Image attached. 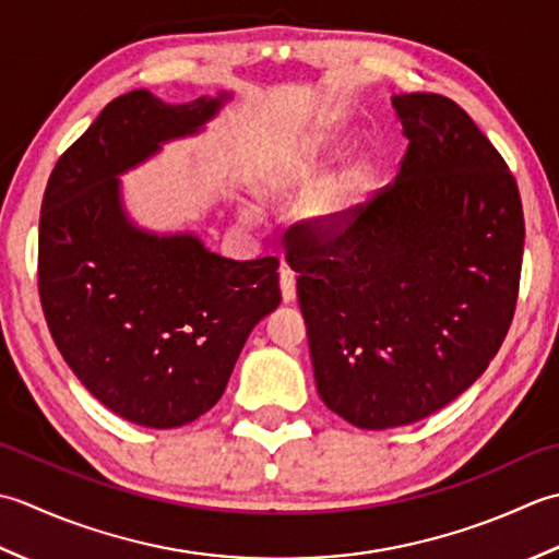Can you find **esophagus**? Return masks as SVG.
I'll return each mask as SVG.
<instances>
[{"label":"esophagus","instance_id":"obj_1","mask_svg":"<svg viewBox=\"0 0 559 559\" xmlns=\"http://www.w3.org/2000/svg\"><path fill=\"white\" fill-rule=\"evenodd\" d=\"M280 289H282L284 304H292L296 299V275L289 267L280 270Z\"/></svg>","mask_w":559,"mask_h":559}]
</instances>
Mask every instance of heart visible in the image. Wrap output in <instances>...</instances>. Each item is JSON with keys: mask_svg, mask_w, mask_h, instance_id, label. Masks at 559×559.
Returning <instances> with one entry per match:
<instances>
[{"mask_svg": "<svg viewBox=\"0 0 559 559\" xmlns=\"http://www.w3.org/2000/svg\"><path fill=\"white\" fill-rule=\"evenodd\" d=\"M330 158L333 156L328 152V142L323 136H316V140L304 142L299 150L282 164L277 174H272L267 178L265 186L267 190L275 192L309 188L323 176ZM371 166L367 162H352L349 166L340 170L328 186L318 190L309 200V204H306V219L313 226V231L330 236L345 229L352 214L359 210L361 200L367 198V192L371 188ZM238 214H241L243 219H253L255 210L250 207V204L241 202L238 204Z\"/></svg>", "mask_w": 559, "mask_h": 559, "instance_id": "1", "label": "heart"}]
</instances>
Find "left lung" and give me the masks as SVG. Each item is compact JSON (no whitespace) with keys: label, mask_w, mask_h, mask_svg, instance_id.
Masks as SVG:
<instances>
[{"label":"left lung","mask_w":559,"mask_h":559,"mask_svg":"<svg viewBox=\"0 0 559 559\" xmlns=\"http://www.w3.org/2000/svg\"><path fill=\"white\" fill-rule=\"evenodd\" d=\"M395 183L333 236L296 226L287 263L318 395L359 429L419 423L480 379L514 318L523 210L504 158L439 94H397Z\"/></svg>","instance_id":"left-lung-1"}]
</instances>
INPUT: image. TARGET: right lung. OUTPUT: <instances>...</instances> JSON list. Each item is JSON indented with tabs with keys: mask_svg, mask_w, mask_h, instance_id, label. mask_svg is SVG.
<instances>
[{
	"mask_svg": "<svg viewBox=\"0 0 559 559\" xmlns=\"http://www.w3.org/2000/svg\"><path fill=\"white\" fill-rule=\"evenodd\" d=\"M234 94L166 104L130 91L57 162L38 238L40 304L84 389L122 419L174 429L219 401L246 340L282 301L277 258L229 260L195 231L132 219L120 176L207 130Z\"/></svg>",
	"mask_w": 559,
	"mask_h": 559,
	"instance_id": "obj_1",
	"label": "right lung"
}]
</instances>
